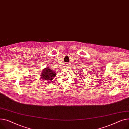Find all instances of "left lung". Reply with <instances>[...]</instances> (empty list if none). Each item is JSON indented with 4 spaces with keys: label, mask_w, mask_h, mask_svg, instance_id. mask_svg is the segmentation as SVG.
I'll list each match as a JSON object with an SVG mask.
<instances>
[{
    "label": "left lung",
    "mask_w": 129,
    "mask_h": 129,
    "mask_svg": "<svg viewBox=\"0 0 129 129\" xmlns=\"http://www.w3.org/2000/svg\"><path fill=\"white\" fill-rule=\"evenodd\" d=\"M83 76H84V75H83ZM83 78H84V77H82V79H83Z\"/></svg>",
    "instance_id": "1"
}]
</instances>
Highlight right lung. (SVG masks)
<instances>
[{
	"label": "right lung",
	"mask_w": 129,
	"mask_h": 129,
	"mask_svg": "<svg viewBox=\"0 0 129 129\" xmlns=\"http://www.w3.org/2000/svg\"><path fill=\"white\" fill-rule=\"evenodd\" d=\"M55 71L52 70L50 68H46L43 70L41 74V77L44 80H46L47 83H50L56 76Z\"/></svg>",
	"instance_id": "1"
}]
</instances>
